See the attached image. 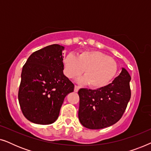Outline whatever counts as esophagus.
Returning a JSON list of instances; mask_svg holds the SVG:
<instances>
[{
  "label": "esophagus",
  "instance_id": "34e87169",
  "mask_svg": "<svg viewBox=\"0 0 151 151\" xmlns=\"http://www.w3.org/2000/svg\"><path fill=\"white\" fill-rule=\"evenodd\" d=\"M79 89H80V86H77V85H75V88H74V91L78 92V90H79Z\"/></svg>",
  "mask_w": 151,
  "mask_h": 151
}]
</instances>
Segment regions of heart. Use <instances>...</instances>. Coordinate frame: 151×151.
I'll return each mask as SVG.
<instances>
[{"mask_svg":"<svg viewBox=\"0 0 151 151\" xmlns=\"http://www.w3.org/2000/svg\"><path fill=\"white\" fill-rule=\"evenodd\" d=\"M64 67L65 74L69 78L78 77L84 71V76L78 78V81L93 88L106 85L117 70L115 60L98 51H84L77 56L69 53L64 59Z\"/></svg>","mask_w":151,"mask_h":151,"instance_id":"obj_1","label":"heart"}]
</instances>
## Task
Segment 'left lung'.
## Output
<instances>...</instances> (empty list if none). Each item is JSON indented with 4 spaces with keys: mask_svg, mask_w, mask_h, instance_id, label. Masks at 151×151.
I'll use <instances>...</instances> for the list:
<instances>
[{
    "mask_svg": "<svg viewBox=\"0 0 151 151\" xmlns=\"http://www.w3.org/2000/svg\"><path fill=\"white\" fill-rule=\"evenodd\" d=\"M131 78L124 68L108 85L96 90L80 88L78 118L84 127L100 129L118 122L131 98Z\"/></svg>",
    "mask_w": 151,
    "mask_h": 151,
    "instance_id": "obj_1",
    "label": "left lung"
}]
</instances>
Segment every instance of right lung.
I'll list each match as a JSON object with an SVG mask.
<instances>
[{
    "label": "right lung",
    "instance_id": "right-lung-1",
    "mask_svg": "<svg viewBox=\"0 0 151 151\" xmlns=\"http://www.w3.org/2000/svg\"><path fill=\"white\" fill-rule=\"evenodd\" d=\"M64 49L57 44L45 47L33 53L22 67L18 101L24 116L33 123L56 121L64 99L73 91L74 84L63 73Z\"/></svg>",
    "mask_w": 151,
    "mask_h": 151
}]
</instances>
